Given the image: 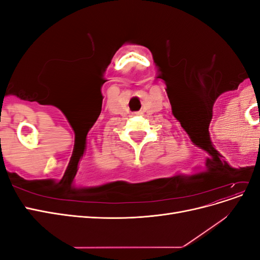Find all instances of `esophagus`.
<instances>
[{
    "instance_id": "obj_1",
    "label": "esophagus",
    "mask_w": 260,
    "mask_h": 260,
    "mask_svg": "<svg viewBox=\"0 0 260 260\" xmlns=\"http://www.w3.org/2000/svg\"><path fill=\"white\" fill-rule=\"evenodd\" d=\"M137 115H141V114H142V113H141V112H138V113H136Z\"/></svg>"
}]
</instances>
